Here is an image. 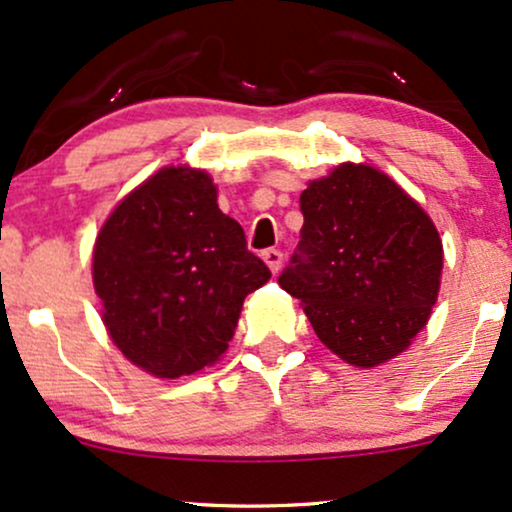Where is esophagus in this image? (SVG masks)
Segmentation results:
<instances>
[{"label":"esophagus","mask_w":512,"mask_h":512,"mask_svg":"<svg viewBox=\"0 0 512 512\" xmlns=\"http://www.w3.org/2000/svg\"><path fill=\"white\" fill-rule=\"evenodd\" d=\"M262 260L267 262V267L276 274L281 269V264H283V252L276 250V248H267L262 252Z\"/></svg>","instance_id":"1"}]
</instances>
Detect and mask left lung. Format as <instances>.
I'll return each mask as SVG.
<instances>
[{
	"label": "left lung",
	"mask_w": 512,
	"mask_h": 512,
	"mask_svg": "<svg viewBox=\"0 0 512 512\" xmlns=\"http://www.w3.org/2000/svg\"><path fill=\"white\" fill-rule=\"evenodd\" d=\"M305 224L279 286L326 348L357 367L403 353L439 295L441 238L389 176L341 164L300 195Z\"/></svg>",
	"instance_id": "obj_1"
}]
</instances>
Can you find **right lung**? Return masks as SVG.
<instances>
[{"label": "right lung", "instance_id": "1", "mask_svg": "<svg viewBox=\"0 0 512 512\" xmlns=\"http://www.w3.org/2000/svg\"><path fill=\"white\" fill-rule=\"evenodd\" d=\"M205 171H157L102 226L92 281L121 353L162 379L195 374L229 348L245 295L269 281Z\"/></svg>", "mask_w": 512, "mask_h": 512}]
</instances>
